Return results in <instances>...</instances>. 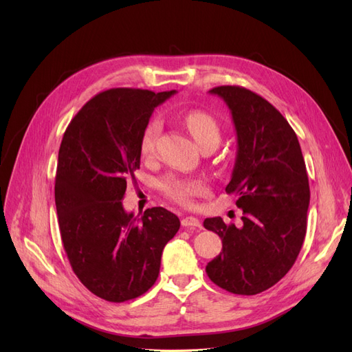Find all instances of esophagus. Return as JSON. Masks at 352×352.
Segmentation results:
<instances>
[{
    "label": "esophagus",
    "instance_id": "1",
    "mask_svg": "<svg viewBox=\"0 0 352 352\" xmlns=\"http://www.w3.org/2000/svg\"><path fill=\"white\" fill-rule=\"evenodd\" d=\"M182 226L188 228V229H195V228H201V221L197 217L188 216L182 219Z\"/></svg>",
    "mask_w": 352,
    "mask_h": 352
}]
</instances>
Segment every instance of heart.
Returning a JSON list of instances; mask_svg holds the SVG:
<instances>
[{"mask_svg": "<svg viewBox=\"0 0 352 352\" xmlns=\"http://www.w3.org/2000/svg\"><path fill=\"white\" fill-rule=\"evenodd\" d=\"M182 120L188 131L195 138V141L202 146L208 142L219 144L220 141V124L211 114L192 110L182 116ZM163 131V122L160 117H153L146 122L141 135V153L145 157H151L155 151L160 133ZM162 190L177 204L192 206L194 198L202 195L207 190L206 184L197 177H180L167 176L162 182Z\"/></svg>", "mask_w": 352, "mask_h": 352, "instance_id": "1", "label": "heart"}]
</instances>
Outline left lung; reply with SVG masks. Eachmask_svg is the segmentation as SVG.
Masks as SVG:
<instances>
[{
	"instance_id": "obj_1",
	"label": "left lung",
	"mask_w": 352,
	"mask_h": 352,
	"mask_svg": "<svg viewBox=\"0 0 352 352\" xmlns=\"http://www.w3.org/2000/svg\"><path fill=\"white\" fill-rule=\"evenodd\" d=\"M238 136L228 194L238 195L242 228L221 217L204 228L221 238L223 250L206 272L211 282L236 295H255L291 270L307 232L310 186L296 133L273 105L242 87H217Z\"/></svg>"
}]
</instances>
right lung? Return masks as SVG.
<instances>
[{
    "label": "right lung",
    "mask_w": 352,
    "mask_h": 352,
    "mask_svg": "<svg viewBox=\"0 0 352 352\" xmlns=\"http://www.w3.org/2000/svg\"><path fill=\"white\" fill-rule=\"evenodd\" d=\"M176 91L114 88L95 95L63 136L56 175L60 235L72 269L88 289L124 302L155 283L176 214L153 207L126 212L127 180L141 164V135L157 105Z\"/></svg>",
    "instance_id": "obj_1"
}]
</instances>
